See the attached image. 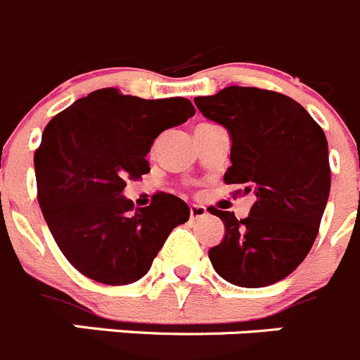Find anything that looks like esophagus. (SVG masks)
Wrapping results in <instances>:
<instances>
[{
    "label": "esophagus",
    "mask_w": 360,
    "mask_h": 360,
    "mask_svg": "<svg viewBox=\"0 0 360 360\" xmlns=\"http://www.w3.org/2000/svg\"><path fill=\"white\" fill-rule=\"evenodd\" d=\"M189 214H191V219H198V217L205 216L207 209L203 205H196V203H193V205L189 207Z\"/></svg>",
    "instance_id": "esophagus-1"
}]
</instances>
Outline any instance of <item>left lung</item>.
I'll use <instances>...</instances> for the list:
<instances>
[{"mask_svg":"<svg viewBox=\"0 0 360 360\" xmlns=\"http://www.w3.org/2000/svg\"><path fill=\"white\" fill-rule=\"evenodd\" d=\"M194 103L230 134L225 182L255 196L245 219L210 209L225 223L210 262L233 285H271L298 268L318 236L330 193L325 131L298 101L266 89L232 85Z\"/></svg>","mask_w":360,"mask_h":360,"instance_id":"8db88e82","label":"left lung"}]
</instances>
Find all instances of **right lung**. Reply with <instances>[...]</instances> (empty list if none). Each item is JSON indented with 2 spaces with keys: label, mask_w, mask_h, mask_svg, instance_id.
I'll return each mask as SVG.
<instances>
[{
  "label": "right lung",
  "mask_w": 360,
  "mask_h": 360,
  "mask_svg": "<svg viewBox=\"0 0 360 360\" xmlns=\"http://www.w3.org/2000/svg\"><path fill=\"white\" fill-rule=\"evenodd\" d=\"M186 98L143 100L107 87L48 123L34 157L37 200L53 239L87 278L124 285L143 278L174 226L184 200L157 193L144 209L123 196L150 171L148 151L167 128L194 115Z\"/></svg>",
  "instance_id": "add662e5"
}]
</instances>
